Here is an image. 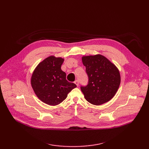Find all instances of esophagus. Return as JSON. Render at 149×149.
Returning a JSON list of instances; mask_svg holds the SVG:
<instances>
[{"label": "esophagus", "instance_id": "obj_1", "mask_svg": "<svg viewBox=\"0 0 149 149\" xmlns=\"http://www.w3.org/2000/svg\"><path fill=\"white\" fill-rule=\"evenodd\" d=\"M74 83H75V84L77 86H79V80H75Z\"/></svg>", "mask_w": 149, "mask_h": 149}]
</instances>
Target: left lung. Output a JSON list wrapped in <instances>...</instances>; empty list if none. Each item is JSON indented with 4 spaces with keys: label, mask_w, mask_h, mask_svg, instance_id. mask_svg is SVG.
I'll use <instances>...</instances> for the list:
<instances>
[{
    "label": "left lung",
    "mask_w": 149,
    "mask_h": 149,
    "mask_svg": "<svg viewBox=\"0 0 149 149\" xmlns=\"http://www.w3.org/2000/svg\"><path fill=\"white\" fill-rule=\"evenodd\" d=\"M89 82L81 90L85 99L92 104L99 106L108 102L116 94L121 83L117 67L101 54L83 56Z\"/></svg>",
    "instance_id": "left-lung-1"
}]
</instances>
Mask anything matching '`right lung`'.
Returning <instances> with one entry per match:
<instances>
[{
	"instance_id": "right-lung-1",
	"label": "right lung",
	"mask_w": 149,
	"mask_h": 149,
	"mask_svg": "<svg viewBox=\"0 0 149 149\" xmlns=\"http://www.w3.org/2000/svg\"><path fill=\"white\" fill-rule=\"evenodd\" d=\"M63 61L64 58L51 56L39 63L31 75V86L37 97L45 104H59L77 87L66 80V74L61 69Z\"/></svg>"
}]
</instances>
